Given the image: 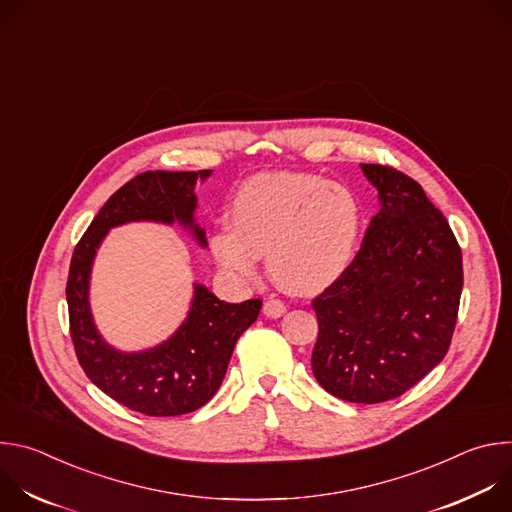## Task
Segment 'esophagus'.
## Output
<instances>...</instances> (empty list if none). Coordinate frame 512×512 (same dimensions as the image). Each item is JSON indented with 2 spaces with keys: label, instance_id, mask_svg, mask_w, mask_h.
Segmentation results:
<instances>
[{
  "label": "esophagus",
  "instance_id": "obj_1",
  "mask_svg": "<svg viewBox=\"0 0 512 512\" xmlns=\"http://www.w3.org/2000/svg\"><path fill=\"white\" fill-rule=\"evenodd\" d=\"M285 304L281 300H275V298H269L265 304H263V314L267 318H281L285 314Z\"/></svg>",
  "mask_w": 512,
  "mask_h": 512
}]
</instances>
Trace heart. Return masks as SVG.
I'll return each mask as SVG.
<instances>
[{
	"instance_id": "obj_1",
	"label": "heart",
	"mask_w": 512,
	"mask_h": 512,
	"mask_svg": "<svg viewBox=\"0 0 512 512\" xmlns=\"http://www.w3.org/2000/svg\"><path fill=\"white\" fill-rule=\"evenodd\" d=\"M229 223L208 241L218 267L239 281H253L257 257H267L279 287L314 296L352 267L364 206L350 186L324 176L259 174L235 194Z\"/></svg>"
}]
</instances>
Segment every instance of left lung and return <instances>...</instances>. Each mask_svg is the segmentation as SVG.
Listing matches in <instances>:
<instances>
[{"mask_svg": "<svg viewBox=\"0 0 512 512\" xmlns=\"http://www.w3.org/2000/svg\"><path fill=\"white\" fill-rule=\"evenodd\" d=\"M381 210L352 267L312 308L316 381L350 403L403 395L450 348L464 285L462 251L423 188L403 172L360 164Z\"/></svg>", "mask_w": 512, "mask_h": 512, "instance_id": "left-lung-1", "label": "left lung"}]
</instances>
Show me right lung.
<instances>
[{
    "label": "right lung",
    "mask_w": 512,
    "mask_h": 512,
    "mask_svg": "<svg viewBox=\"0 0 512 512\" xmlns=\"http://www.w3.org/2000/svg\"><path fill=\"white\" fill-rule=\"evenodd\" d=\"M200 172H143L123 184L93 218L70 259L66 302L70 338L87 377L111 399L150 417H174L196 411L221 387L239 336L257 320L261 300L229 304L194 283V298L182 326L162 344L121 352L99 334L91 306L89 281L99 245L109 229L135 223H180L200 247L204 229L194 221L196 180Z\"/></svg>",
    "instance_id": "add662e5"
}]
</instances>
